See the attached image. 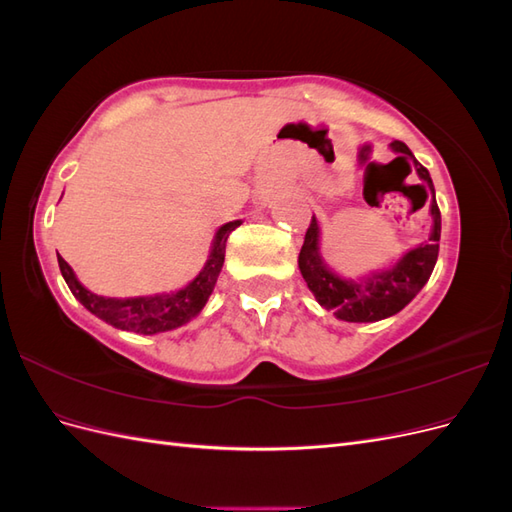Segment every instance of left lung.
Instances as JSON below:
<instances>
[{"instance_id": "left-lung-1", "label": "left lung", "mask_w": 512, "mask_h": 512, "mask_svg": "<svg viewBox=\"0 0 512 512\" xmlns=\"http://www.w3.org/2000/svg\"><path fill=\"white\" fill-rule=\"evenodd\" d=\"M391 149L401 153L399 158H412V151L406 143L393 141ZM416 173L431 188V218L433 228L429 241L416 245L414 250L401 256L391 269L371 273L363 280H344L333 273L320 256V228L318 220L312 218L305 232V241L299 254V269L307 288L314 292L316 301L333 312L339 320L346 322H376L401 312L421 288L427 284L429 275L436 267L440 250L442 218L436 203V190L429 177V170L414 160Z\"/></svg>"}]
</instances>
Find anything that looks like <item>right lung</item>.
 Returning <instances> with one entry per match:
<instances>
[{
	"mask_svg": "<svg viewBox=\"0 0 512 512\" xmlns=\"http://www.w3.org/2000/svg\"><path fill=\"white\" fill-rule=\"evenodd\" d=\"M237 226H241V220L220 226V230L215 232L213 237L211 252L203 271H200L188 286L170 294L134 297V299L100 297V294L87 290L79 280H76L72 267L61 256H57L59 271L64 275V280L74 297L79 299L91 314L108 324H113L115 329L134 331L143 335L164 333V331L181 327L185 322H190L200 314V309L205 307L224 265L228 235Z\"/></svg>",
	"mask_w": 512,
	"mask_h": 512,
	"instance_id": "obj_1",
	"label": "right lung"
}]
</instances>
